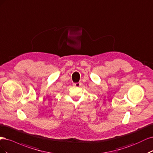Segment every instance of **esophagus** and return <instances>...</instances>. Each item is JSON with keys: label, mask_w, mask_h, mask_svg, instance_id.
I'll return each instance as SVG.
<instances>
[{"label": "esophagus", "mask_w": 153, "mask_h": 153, "mask_svg": "<svg viewBox=\"0 0 153 153\" xmlns=\"http://www.w3.org/2000/svg\"><path fill=\"white\" fill-rule=\"evenodd\" d=\"M74 86H75L76 87H79L81 86V83L80 82H76L74 83Z\"/></svg>", "instance_id": "34e87169"}]
</instances>
